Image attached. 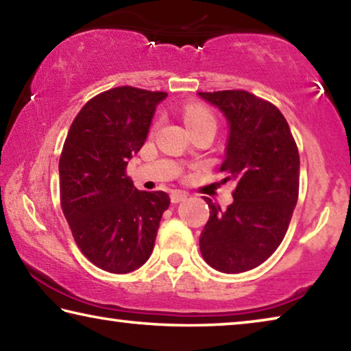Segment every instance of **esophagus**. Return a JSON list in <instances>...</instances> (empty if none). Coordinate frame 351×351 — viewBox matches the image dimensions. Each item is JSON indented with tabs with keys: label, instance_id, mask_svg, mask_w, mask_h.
Here are the masks:
<instances>
[{
	"label": "esophagus",
	"instance_id": "34e87169",
	"mask_svg": "<svg viewBox=\"0 0 351 351\" xmlns=\"http://www.w3.org/2000/svg\"><path fill=\"white\" fill-rule=\"evenodd\" d=\"M186 198H187V193L182 192V190H173V192H171V195H170V199H171V203H173V204L181 203V201H184Z\"/></svg>",
	"mask_w": 351,
	"mask_h": 351
}]
</instances>
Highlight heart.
<instances>
[{"instance_id": "b5f03b06", "label": "heart", "mask_w": 351, "mask_h": 351, "mask_svg": "<svg viewBox=\"0 0 351 351\" xmlns=\"http://www.w3.org/2000/svg\"><path fill=\"white\" fill-rule=\"evenodd\" d=\"M184 121H186V125L189 128L199 125V123H204V122L215 123L212 112L199 104H190L184 108Z\"/></svg>"}]
</instances>
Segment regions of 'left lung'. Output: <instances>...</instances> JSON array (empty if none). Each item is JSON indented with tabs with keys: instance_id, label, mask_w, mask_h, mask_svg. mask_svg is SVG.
Instances as JSON below:
<instances>
[{
	"instance_id": "left-lung-1",
	"label": "left lung",
	"mask_w": 351,
	"mask_h": 351,
	"mask_svg": "<svg viewBox=\"0 0 351 351\" xmlns=\"http://www.w3.org/2000/svg\"><path fill=\"white\" fill-rule=\"evenodd\" d=\"M198 96L228 122L221 171L237 182L226 210L204 198L210 217L199 249L213 269L239 274L269 258L287 234L299 197V152L287 119L266 100L240 90Z\"/></svg>"
}]
</instances>
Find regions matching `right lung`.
I'll use <instances>...</instances> for the list:
<instances>
[{
	"label": "right lung",
	"instance_id": "add662e5",
	"mask_svg": "<svg viewBox=\"0 0 351 351\" xmlns=\"http://www.w3.org/2000/svg\"><path fill=\"white\" fill-rule=\"evenodd\" d=\"M167 97L119 86L91 99L74 119L58 164L60 201L77 246L97 268L127 274L150 258L165 192H145L125 175Z\"/></svg>",
	"mask_w": 351,
	"mask_h": 351
}]
</instances>
